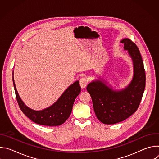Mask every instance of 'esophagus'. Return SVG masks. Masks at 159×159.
Here are the masks:
<instances>
[{"instance_id": "obj_1", "label": "esophagus", "mask_w": 159, "mask_h": 159, "mask_svg": "<svg viewBox=\"0 0 159 159\" xmlns=\"http://www.w3.org/2000/svg\"><path fill=\"white\" fill-rule=\"evenodd\" d=\"M80 87L82 88H85L86 87V85H87L88 84V80L87 79L84 78V77H82L80 79Z\"/></svg>"}]
</instances>
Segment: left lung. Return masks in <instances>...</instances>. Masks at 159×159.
Here are the masks:
<instances>
[{
  "mask_svg": "<svg viewBox=\"0 0 159 159\" xmlns=\"http://www.w3.org/2000/svg\"><path fill=\"white\" fill-rule=\"evenodd\" d=\"M121 43H124V50L128 51L133 63L134 74L128 85L121 90H113L104 80L97 79L87 86L96 117L106 125L118 123L131 116L140 105L145 87V69L139 48L128 38Z\"/></svg>",
  "mask_w": 159,
  "mask_h": 159,
  "instance_id": "left-lung-1",
  "label": "left lung"
}]
</instances>
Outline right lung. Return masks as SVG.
I'll use <instances>...</instances> for the list:
<instances>
[{
  "mask_svg": "<svg viewBox=\"0 0 159 159\" xmlns=\"http://www.w3.org/2000/svg\"><path fill=\"white\" fill-rule=\"evenodd\" d=\"M12 80L16 99L22 112L34 123L44 126H56L64 123L69 118L75 99L81 90L79 81L77 80L65 90L53 104L43 110L35 111L28 107L18 94L14 80V71Z\"/></svg>",
  "mask_w": 159,
  "mask_h": 159,
  "instance_id": "obj_1",
  "label": "right lung"
}]
</instances>
